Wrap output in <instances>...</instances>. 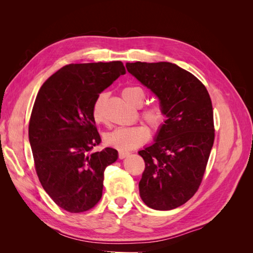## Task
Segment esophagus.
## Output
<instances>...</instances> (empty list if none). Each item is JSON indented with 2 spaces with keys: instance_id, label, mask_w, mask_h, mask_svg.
<instances>
[{
  "instance_id": "esophagus-1",
  "label": "esophagus",
  "mask_w": 253,
  "mask_h": 253,
  "mask_svg": "<svg viewBox=\"0 0 253 253\" xmlns=\"http://www.w3.org/2000/svg\"><path fill=\"white\" fill-rule=\"evenodd\" d=\"M129 154L128 152H125V151H119L118 152V157H119V159H124V158H126L127 155Z\"/></svg>"
}]
</instances>
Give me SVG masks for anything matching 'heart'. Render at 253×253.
<instances>
[{
    "instance_id": "1",
    "label": "heart",
    "mask_w": 253,
    "mask_h": 253,
    "mask_svg": "<svg viewBox=\"0 0 253 253\" xmlns=\"http://www.w3.org/2000/svg\"><path fill=\"white\" fill-rule=\"evenodd\" d=\"M122 97L128 104L135 106V108H139L145 100V91L140 86L129 85L122 89ZM106 100H108V93L101 91L96 96L91 103V117L97 124L105 122L104 108ZM140 117L150 126L153 134H157L166 126L168 114L163 104L154 103L144 106L140 112ZM149 138L150 129L143 125L118 127L104 134V142L110 147L120 151H129L138 148L147 142Z\"/></svg>"
}]
</instances>
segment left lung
I'll list each match as a JSON object with an SVG mask.
<instances>
[{
	"label": "left lung",
	"mask_w": 253,
	"mask_h": 253,
	"mask_svg": "<svg viewBox=\"0 0 253 253\" xmlns=\"http://www.w3.org/2000/svg\"><path fill=\"white\" fill-rule=\"evenodd\" d=\"M126 66L159 98L168 114L155 143L139 151L145 164L140 197L152 209H175L196 193L208 164L215 136L210 95L194 75L173 63Z\"/></svg>",
	"instance_id": "1"
}]
</instances>
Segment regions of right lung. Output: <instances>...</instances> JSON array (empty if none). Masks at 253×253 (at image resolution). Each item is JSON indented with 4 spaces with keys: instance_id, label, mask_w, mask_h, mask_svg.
<instances>
[{
    "instance_id": "obj_1",
    "label": "right lung",
    "mask_w": 253,
    "mask_h": 253,
    "mask_svg": "<svg viewBox=\"0 0 253 253\" xmlns=\"http://www.w3.org/2000/svg\"><path fill=\"white\" fill-rule=\"evenodd\" d=\"M126 68L120 61L67 64L43 83L29 119L28 136L43 189L60 208L85 212L100 201L105 168L117 151L100 144L90 108L96 96Z\"/></svg>"
}]
</instances>
